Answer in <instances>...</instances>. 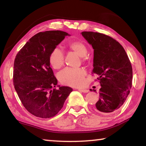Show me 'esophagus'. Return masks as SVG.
<instances>
[{
    "instance_id": "1",
    "label": "esophagus",
    "mask_w": 146,
    "mask_h": 146,
    "mask_svg": "<svg viewBox=\"0 0 146 146\" xmlns=\"http://www.w3.org/2000/svg\"><path fill=\"white\" fill-rule=\"evenodd\" d=\"M78 90L79 91H80V92H82V93H88L89 91L88 90H85V89H78Z\"/></svg>"
}]
</instances>
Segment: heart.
<instances>
[{
	"instance_id": "obj_1",
	"label": "heart",
	"mask_w": 146,
	"mask_h": 146,
	"mask_svg": "<svg viewBox=\"0 0 146 146\" xmlns=\"http://www.w3.org/2000/svg\"><path fill=\"white\" fill-rule=\"evenodd\" d=\"M68 48L74 51L78 56L82 57L83 61L88 60L86 54L88 48L86 44L82 41L73 40L68 43ZM49 62L53 69L59 70L62 67L64 63V54L58 48L54 49L49 55ZM86 75L85 70L83 68H66L59 73L58 79L64 85L70 86H82Z\"/></svg>"
}]
</instances>
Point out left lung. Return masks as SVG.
<instances>
[{"label": "left lung", "instance_id": "1", "mask_svg": "<svg viewBox=\"0 0 146 146\" xmlns=\"http://www.w3.org/2000/svg\"><path fill=\"white\" fill-rule=\"evenodd\" d=\"M82 35L94 49L93 70L101 88L97 112L109 115L117 111L130 93L133 70L131 62L122 45L106 35L83 31ZM95 91V90H93Z\"/></svg>", "mask_w": 146, "mask_h": 146}]
</instances>
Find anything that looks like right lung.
Segmentation results:
<instances>
[{
    "instance_id": "1",
    "label": "right lung",
    "mask_w": 146,
    "mask_h": 146,
    "mask_svg": "<svg viewBox=\"0 0 146 146\" xmlns=\"http://www.w3.org/2000/svg\"><path fill=\"white\" fill-rule=\"evenodd\" d=\"M68 33L46 31L35 35L17 54L13 66V85L22 104L34 116L48 118L62 108L73 91L57 84L49 62V55Z\"/></svg>"
}]
</instances>
